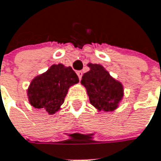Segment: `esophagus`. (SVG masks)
Instances as JSON below:
<instances>
[{"instance_id": "obj_1", "label": "esophagus", "mask_w": 161, "mask_h": 161, "mask_svg": "<svg viewBox=\"0 0 161 161\" xmlns=\"http://www.w3.org/2000/svg\"><path fill=\"white\" fill-rule=\"evenodd\" d=\"M82 71L81 70H79V71H77V75H78V77H79V79L80 80L81 79V77H82Z\"/></svg>"}]
</instances>
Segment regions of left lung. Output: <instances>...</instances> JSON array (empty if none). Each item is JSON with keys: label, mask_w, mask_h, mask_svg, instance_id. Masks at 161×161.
Segmentation results:
<instances>
[{"label": "left lung", "mask_w": 161, "mask_h": 161, "mask_svg": "<svg viewBox=\"0 0 161 161\" xmlns=\"http://www.w3.org/2000/svg\"><path fill=\"white\" fill-rule=\"evenodd\" d=\"M90 70L83 74L80 83L86 88L90 103L98 111L115 110L123 97L121 82L112 78L99 64L89 63Z\"/></svg>", "instance_id": "1"}]
</instances>
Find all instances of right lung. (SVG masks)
I'll return each mask as SVG.
<instances>
[{
    "label": "right lung",
    "instance_id": "obj_1",
    "mask_svg": "<svg viewBox=\"0 0 161 161\" xmlns=\"http://www.w3.org/2000/svg\"><path fill=\"white\" fill-rule=\"evenodd\" d=\"M78 82L79 78L71 67L53 65L31 80L28 89L30 105L53 115L60 109L69 87Z\"/></svg>",
    "mask_w": 161,
    "mask_h": 161
}]
</instances>
